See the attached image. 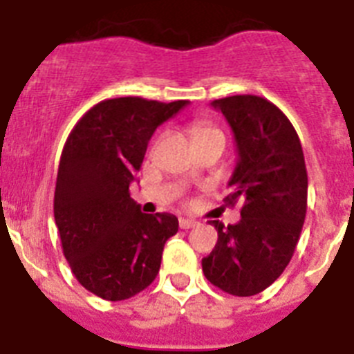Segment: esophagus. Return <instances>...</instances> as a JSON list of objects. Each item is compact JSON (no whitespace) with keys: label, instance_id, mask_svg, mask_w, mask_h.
<instances>
[{"label":"esophagus","instance_id":"esophagus-1","mask_svg":"<svg viewBox=\"0 0 354 354\" xmlns=\"http://www.w3.org/2000/svg\"><path fill=\"white\" fill-rule=\"evenodd\" d=\"M196 225H198V221L195 220H187V218H180L179 220V227L184 228V230H187V228H195Z\"/></svg>","mask_w":354,"mask_h":354}]
</instances>
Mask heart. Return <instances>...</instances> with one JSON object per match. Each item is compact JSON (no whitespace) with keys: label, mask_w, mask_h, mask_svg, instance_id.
Instances as JSON below:
<instances>
[{"label":"heart","mask_w":354,"mask_h":354,"mask_svg":"<svg viewBox=\"0 0 354 354\" xmlns=\"http://www.w3.org/2000/svg\"><path fill=\"white\" fill-rule=\"evenodd\" d=\"M209 134H221V133L218 129H214V127L205 126V124H195V126H193V136H195V138H202V136H209Z\"/></svg>","instance_id":"heart-1"}]
</instances>
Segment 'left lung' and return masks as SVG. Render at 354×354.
<instances>
[{
	"instance_id": "1",
	"label": "left lung",
	"mask_w": 354,
	"mask_h": 354,
	"mask_svg": "<svg viewBox=\"0 0 354 354\" xmlns=\"http://www.w3.org/2000/svg\"><path fill=\"white\" fill-rule=\"evenodd\" d=\"M234 133L237 162L225 205L241 204V220L212 221L218 243L202 259L212 286L232 296H253L287 268L306 214L305 158L289 118L264 97L232 95L212 101Z\"/></svg>"
}]
</instances>
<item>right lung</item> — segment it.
<instances>
[{"mask_svg":"<svg viewBox=\"0 0 354 354\" xmlns=\"http://www.w3.org/2000/svg\"><path fill=\"white\" fill-rule=\"evenodd\" d=\"M187 101L108 99L88 109L68 134L55 189V221L77 282L122 301L154 282L165 243L179 230L168 212L145 214L129 184L162 122Z\"/></svg>","mask_w":354,"mask_h":354,"instance_id":"right-lung-1","label":"right lung"}]
</instances>
